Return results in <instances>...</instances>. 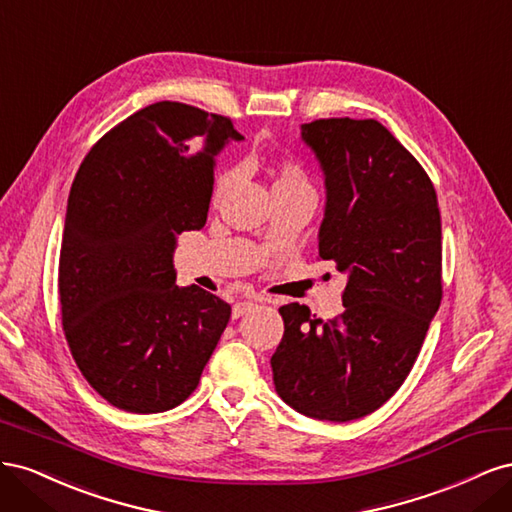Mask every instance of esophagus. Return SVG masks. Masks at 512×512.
I'll return each instance as SVG.
<instances>
[{
    "label": "esophagus",
    "mask_w": 512,
    "mask_h": 512,
    "mask_svg": "<svg viewBox=\"0 0 512 512\" xmlns=\"http://www.w3.org/2000/svg\"><path fill=\"white\" fill-rule=\"evenodd\" d=\"M258 303H260V299H256V297L247 299V301H239L235 307H232V318H241L245 312H250V309Z\"/></svg>",
    "instance_id": "1"
}]
</instances>
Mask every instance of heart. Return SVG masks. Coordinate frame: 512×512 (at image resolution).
I'll use <instances>...</instances> for the list:
<instances>
[{"label":"heart","instance_id":"b5f03b06","mask_svg":"<svg viewBox=\"0 0 512 512\" xmlns=\"http://www.w3.org/2000/svg\"><path fill=\"white\" fill-rule=\"evenodd\" d=\"M235 181H237L235 170H228V173L220 175L213 188V203L224 200V196L230 192ZM286 190H312L303 166L294 160H282L273 166V192H286Z\"/></svg>","mask_w":512,"mask_h":512}]
</instances>
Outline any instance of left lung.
<instances>
[{"label": "left lung", "mask_w": 512, "mask_h": 512, "mask_svg": "<svg viewBox=\"0 0 512 512\" xmlns=\"http://www.w3.org/2000/svg\"><path fill=\"white\" fill-rule=\"evenodd\" d=\"M324 175L318 256L348 275L344 314L324 322L280 307L275 391L318 421L346 423L389 401L421 352L442 301V224L423 166L376 119L301 126Z\"/></svg>", "instance_id": "obj_1"}]
</instances>
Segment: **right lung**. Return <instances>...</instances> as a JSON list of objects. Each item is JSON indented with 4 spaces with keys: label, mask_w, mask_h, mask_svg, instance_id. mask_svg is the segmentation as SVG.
<instances>
[{
    "label": "right lung",
    "mask_w": 512,
    "mask_h": 512,
    "mask_svg": "<svg viewBox=\"0 0 512 512\" xmlns=\"http://www.w3.org/2000/svg\"><path fill=\"white\" fill-rule=\"evenodd\" d=\"M222 115L156 102L91 147L59 254L61 322L85 380L115 408L156 414L198 386L230 320L215 294L175 284L177 237L207 222Z\"/></svg>",
    "instance_id": "1"
}]
</instances>
